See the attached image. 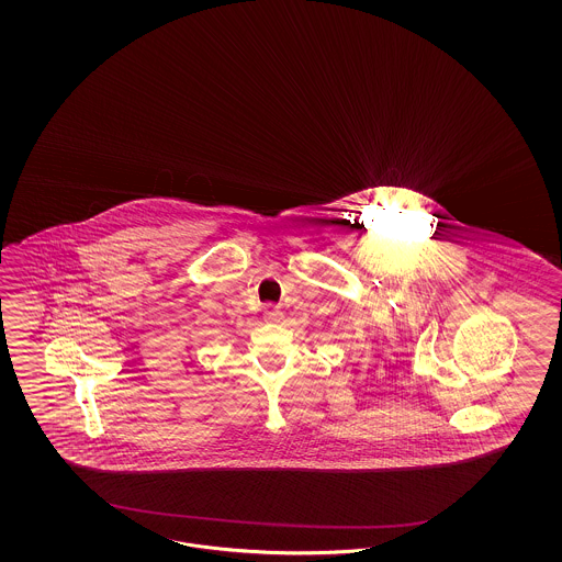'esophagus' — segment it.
Wrapping results in <instances>:
<instances>
[{"instance_id": "34e87169", "label": "esophagus", "mask_w": 562, "mask_h": 562, "mask_svg": "<svg viewBox=\"0 0 562 562\" xmlns=\"http://www.w3.org/2000/svg\"><path fill=\"white\" fill-rule=\"evenodd\" d=\"M284 319V313L280 308H266L263 311V322L268 324H280Z\"/></svg>"}]
</instances>
